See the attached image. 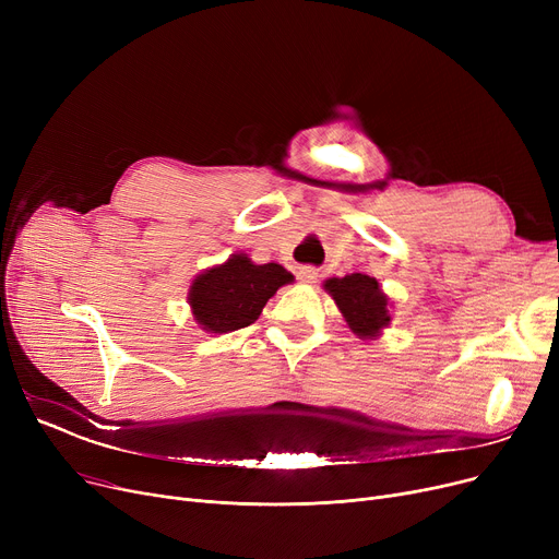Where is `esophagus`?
Listing matches in <instances>:
<instances>
[{"label": "esophagus", "mask_w": 559, "mask_h": 559, "mask_svg": "<svg viewBox=\"0 0 559 559\" xmlns=\"http://www.w3.org/2000/svg\"><path fill=\"white\" fill-rule=\"evenodd\" d=\"M299 281L301 283H317V272L312 267H301L299 270Z\"/></svg>", "instance_id": "esophagus-1"}]
</instances>
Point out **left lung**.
<instances>
[{
  "label": "left lung",
  "instance_id": "8db88e82",
  "mask_svg": "<svg viewBox=\"0 0 559 559\" xmlns=\"http://www.w3.org/2000/svg\"><path fill=\"white\" fill-rule=\"evenodd\" d=\"M324 289L335 299L348 329L360 340H376L380 331L390 326V301L376 278L348 274L344 278H329Z\"/></svg>",
  "mask_w": 559,
  "mask_h": 559
}]
</instances>
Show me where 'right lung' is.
I'll use <instances>...</instances> for the list:
<instances>
[{
	"label": "right lung",
	"instance_id": "add662e5",
	"mask_svg": "<svg viewBox=\"0 0 559 559\" xmlns=\"http://www.w3.org/2000/svg\"><path fill=\"white\" fill-rule=\"evenodd\" d=\"M292 281L295 276L276 262L253 264L247 253H233L192 281L188 301L197 324L222 335L251 326L276 289Z\"/></svg>",
	"mask_w": 559,
	"mask_h": 559
}]
</instances>
